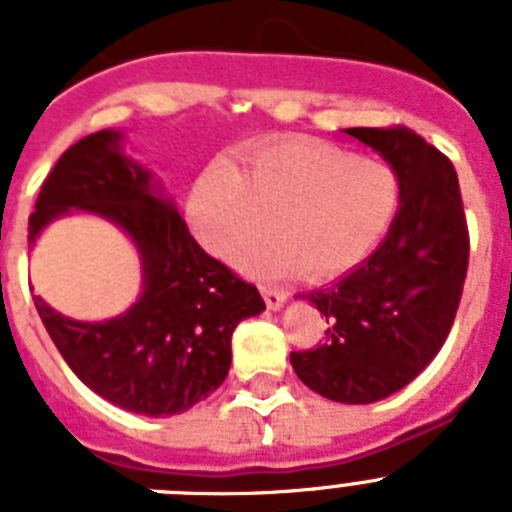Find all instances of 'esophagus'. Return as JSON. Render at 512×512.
<instances>
[{"label": "esophagus", "mask_w": 512, "mask_h": 512, "mask_svg": "<svg viewBox=\"0 0 512 512\" xmlns=\"http://www.w3.org/2000/svg\"><path fill=\"white\" fill-rule=\"evenodd\" d=\"M264 300H266V307H269V310H279V307L287 302V292H284V289H266L264 287Z\"/></svg>", "instance_id": "34e87169"}]
</instances>
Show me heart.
I'll list each match as a JSON object with an SVG mask.
<instances>
[{"instance_id":"b5f03b06","label":"heart","mask_w":512,"mask_h":512,"mask_svg":"<svg viewBox=\"0 0 512 512\" xmlns=\"http://www.w3.org/2000/svg\"><path fill=\"white\" fill-rule=\"evenodd\" d=\"M400 207L395 171L372 156H346L328 143L261 148L241 171L207 166L187 202L189 228L215 259L233 261L277 227L279 239L243 254L264 277L305 266L310 277H341L372 256Z\"/></svg>"}]
</instances>
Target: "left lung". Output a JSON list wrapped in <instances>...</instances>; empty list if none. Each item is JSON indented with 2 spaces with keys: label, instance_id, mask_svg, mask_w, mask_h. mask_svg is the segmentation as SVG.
<instances>
[{
  "label": "left lung",
  "instance_id": "1",
  "mask_svg": "<svg viewBox=\"0 0 512 512\" xmlns=\"http://www.w3.org/2000/svg\"><path fill=\"white\" fill-rule=\"evenodd\" d=\"M400 182V207L377 251L312 302L328 320L325 343L289 361L312 392L369 405L413 382L441 351L469 266V230L451 161L418 133L348 128Z\"/></svg>",
  "mask_w": 512,
  "mask_h": 512
}]
</instances>
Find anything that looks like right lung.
<instances>
[{
	"label": "right lung",
	"mask_w": 512,
	"mask_h": 512,
	"mask_svg": "<svg viewBox=\"0 0 512 512\" xmlns=\"http://www.w3.org/2000/svg\"><path fill=\"white\" fill-rule=\"evenodd\" d=\"M89 212L128 235L140 297L104 323H81L33 295L71 372L107 402L151 418L179 415L220 387L230 338L266 310L259 289L207 256L146 166L125 156L120 130L81 138L58 158L27 223L33 246L53 220Z\"/></svg>",
	"instance_id": "add662e5"
}]
</instances>
